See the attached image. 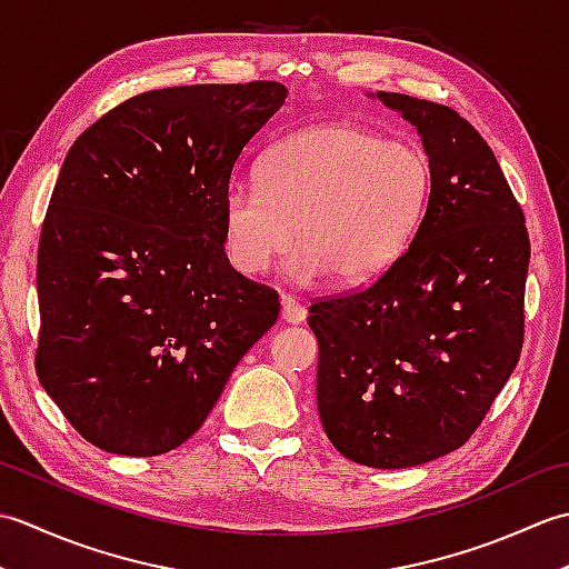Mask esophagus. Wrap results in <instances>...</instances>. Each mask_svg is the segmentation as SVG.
Returning <instances> with one entry per match:
<instances>
[{"label": "esophagus", "mask_w": 569, "mask_h": 569, "mask_svg": "<svg viewBox=\"0 0 569 569\" xmlns=\"http://www.w3.org/2000/svg\"><path fill=\"white\" fill-rule=\"evenodd\" d=\"M281 320L288 325H300L306 320V308L293 296L281 298Z\"/></svg>", "instance_id": "1"}]
</instances>
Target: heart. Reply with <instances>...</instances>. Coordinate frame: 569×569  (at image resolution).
Returning a JSON list of instances; mask_svg holds the SVG:
<instances>
[{
	"instance_id": "1",
	"label": "heart",
	"mask_w": 569,
	"mask_h": 569,
	"mask_svg": "<svg viewBox=\"0 0 569 569\" xmlns=\"http://www.w3.org/2000/svg\"><path fill=\"white\" fill-rule=\"evenodd\" d=\"M259 188L232 186L222 244L239 273L259 276L298 237L288 269L342 288L381 276L416 239L432 198V161L418 143L352 122L318 124L278 141Z\"/></svg>"
}]
</instances>
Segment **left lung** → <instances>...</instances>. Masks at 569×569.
Masks as SVG:
<instances>
[{"mask_svg":"<svg viewBox=\"0 0 569 569\" xmlns=\"http://www.w3.org/2000/svg\"><path fill=\"white\" fill-rule=\"evenodd\" d=\"M418 129L432 198L365 291L316 300L318 413L347 459L416 467L462 447L518 365L530 241L479 131L438 102L377 92Z\"/></svg>","mask_w":569,"mask_h":569,"instance_id":"8db88e82","label":"left lung"}]
</instances>
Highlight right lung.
Returning <instances> with one entry per match:
<instances>
[{"instance_id": "1", "label": "right lung", "mask_w": 569, "mask_h": 569, "mask_svg": "<svg viewBox=\"0 0 569 569\" xmlns=\"http://www.w3.org/2000/svg\"><path fill=\"white\" fill-rule=\"evenodd\" d=\"M286 98L273 80L151 90L70 147L39 241L36 373L100 450H176L273 328L278 293L232 269L222 204Z\"/></svg>"}]
</instances>
